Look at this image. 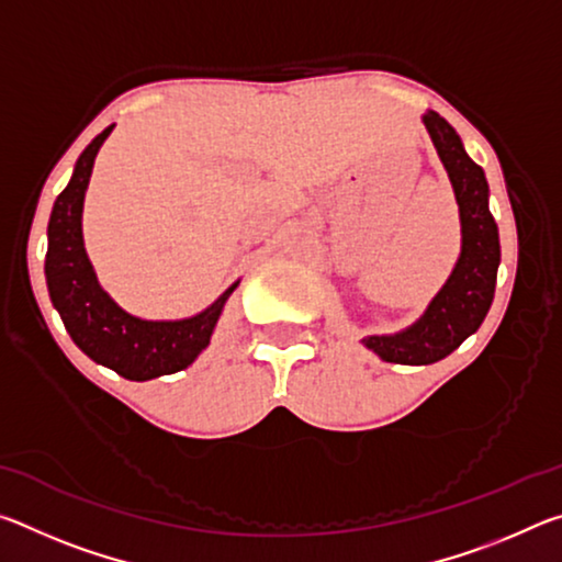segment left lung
I'll return each instance as SVG.
<instances>
[{
	"mask_svg": "<svg viewBox=\"0 0 562 562\" xmlns=\"http://www.w3.org/2000/svg\"><path fill=\"white\" fill-rule=\"evenodd\" d=\"M424 126L449 173L461 221V252L449 280L426 304L414 325L394 335H367L361 345L392 364H434L449 357L486 319L501 265L498 225L488 211V180L465 154L461 136L436 111H426Z\"/></svg>",
	"mask_w": 562,
	"mask_h": 562,
	"instance_id": "obj_1",
	"label": "left lung"
}]
</instances>
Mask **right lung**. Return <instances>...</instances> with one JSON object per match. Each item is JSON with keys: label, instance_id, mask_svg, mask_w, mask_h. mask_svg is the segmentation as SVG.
I'll return each instance as SVG.
<instances>
[{"label": "right lung", "instance_id": "1", "mask_svg": "<svg viewBox=\"0 0 562 562\" xmlns=\"http://www.w3.org/2000/svg\"><path fill=\"white\" fill-rule=\"evenodd\" d=\"M113 126L103 128L83 148L74 166L69 186L56 198L49 217V250L44 274L54 310L66 331L83 355L97 364L113 369L131 382L176 374L193 364L211 345L217 319L240 280H235L221 297L203 312L183 319H144L119 307V302L101 288L83 247V198L91 180L93 160Z\"/></svg>", "mask_w": 562, "mask_h": 562}]
</instances>
